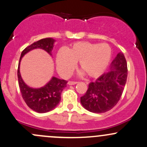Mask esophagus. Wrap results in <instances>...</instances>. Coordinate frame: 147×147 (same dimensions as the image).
Masks as SVG:
<instances>
[{
    "label": "esophagus",
    "mask_w": 147,
    "mask_h": 147,
    "mask_svg": "<svg viewBox=\"0 0 147 147\" xmlns=\"http://www.w3.org/2000/svg\"><path fill=\"white\" fill-rule=\"evenodd\" d=\"M77 82H73V81H69L68 82H67V84H69V85H75V84H77Z\"/></svg>",
    "instance_id": "34e87169"
}]
</instances>
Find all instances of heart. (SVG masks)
I'll return each mask as SVG.
<instances>
[{
  "mask_svg": "<svg viewBox=\"0 0 147 147\" xmlns=\"http://www.w3.org/2000/svg\"><path fill=\"white\" fill-rule=\"evenodd\" d=\"M112 58V49L107 44H94L88 41L75 43L65 51L60 50L55 63L58 72L63 77L72 74L79 62L81 75L96 78L107 69Z\"/></svg>",
  "mask_w": 147,
  "mask_h": 147,
  "instance_id": "b5f03b06",
  "label": "heart"
}]
</instances>
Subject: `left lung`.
Segmentation results:
<instances>
[{
	"label": "left lung",
	"mask_w": 147,
	"mask_h": 147,
	"mask_svg": "<svg viewBox=\"0 0 147 147\" xmlns=\"http://www.w3.org/2000/svg\"><path fill=\"white\" fill-rule=\"evenodd\" d=\"M127 78L124 54L120 52L112 61L109 72L89 84L86 94L80 98L84 109L95 113L107 112L118 103Z\"/></svg>",
	"instance_id": "1"
}]
</instances>
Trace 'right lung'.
Masks as SVG:
<instances>
[{
  "mask_svg": "<svg viewBox=\"0 0 147 147\" xmlns=\"http://www.w3.org/2000/svg\"><path fill=\"white\" fill-rule=\"evenodd\" d=\"M55 40L52 38H42L27 46L21 53L18 69V83L20 89L22 96L27 103V106L33 111L37 113H43L53 110L61 99V92L66 87L67 82L53 77L50 81L44 86L40 88L30 87L26 84L21 77L20 72V62L22 58L25 54L34 49H42L52 55V50L53 49Z\"/></svg>",
  "mask_w": 147,
  "mask_h": 147,
  "instance_id": "obj_1",
  "label": "right lung"
}]
</instances>
